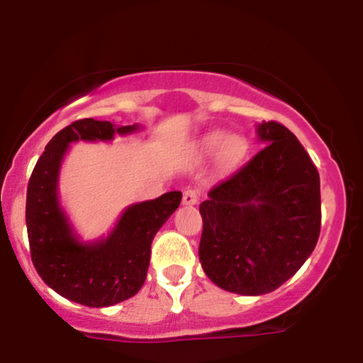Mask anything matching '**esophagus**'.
I'll list each match as a JSON object with an SVG mask.
<instances>
[{
    "mask_svg": "<svg viewBox=\"0 0 363 363\" xmlns=\"http://www.w3.org/2000/svg\"><path fill=\"white\" fill-rule=\"evenodd\" d=\"M198 201H199V191L198 189L189 187V189L184 191V194H182V203H184V205H196Z\"/></svg>",
    "mask_w": 363,
    "mask_h": 363,
    "instance_id": "obj_1",
    "label": "esophagus"
}]
</instances>
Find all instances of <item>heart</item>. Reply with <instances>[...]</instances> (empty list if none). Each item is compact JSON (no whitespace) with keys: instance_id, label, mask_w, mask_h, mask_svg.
Returning a JSON list of instances; mask_svg holds the SVG:
<instances>
[{"instance_id":"b5f03b06","label":"heart","mask_w":363,"mask_h":363,"mask_svg":"<svg viewBox=\"0 0 363 363\" xmlns=\"http://www.w3.org/2000/svg\"><path fill=\"white\" fill-rule=\"evenodd\" d=\"M198 150L205 155L220 152V160L223 165H234L244 157L247 141L242 136H228L225 131H211L199 141Z\"/></svg>"}]
</instances>
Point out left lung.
Wrapping results in <instances>:
<instances>
[{"instance_id": "left-lung-1", "label": "left lung", "mask_w": 363, "mask_h": 363, "mask_svg": "<svg viewBox=\"0 0 363 363\" xmlns=\"http://www.w3.org/2000/svg\"><path fill=\"white\" fill-rule=\"evenodd\" d=\"M257 136L268 145L199 205L203 269L220 289L240 295L281 286L320 232L319 172L309 153L277 121L259 124Z\"/></svg>"}]
</instances>
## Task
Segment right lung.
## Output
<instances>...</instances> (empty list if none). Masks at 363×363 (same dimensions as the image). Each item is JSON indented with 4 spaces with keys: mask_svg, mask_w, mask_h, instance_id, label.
Masks as SVG:
<instances>
[{
    "mask_svg": "<svg viewBox=\"0 0 363 363\" xmlns=\"http://www.w3.org/2000/svg\"><path fill=\"white\" fill-rule=\"evenodd\" d=\"M138 124L116 126L109 121L78 119L52 136L37 160L27 187L30 257L48 286L86 307H109L136 295L147 280L152 240L181 205L179 191L126 208L106 239L83 244L57 201V177L69 143L109 141L138 131Z\"/></svg>",
    "mask_w": 363,
    "mask_h": 363,
    "instance_id": "obj_1",
    "label": "right lung"
}]
</instances>
